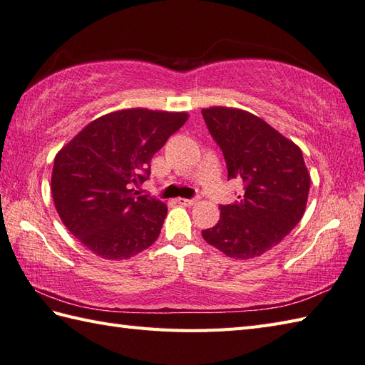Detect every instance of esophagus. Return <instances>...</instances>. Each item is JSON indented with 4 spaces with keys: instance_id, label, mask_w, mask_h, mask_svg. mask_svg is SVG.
Segmentation results:
<instances>
[{
    "instance_id": "obj_1",
    "label": "esophagus",
    "mask_w": 365,
    "mask_h": 365,
    "mask_svg": "<svg viewBox=\"0 0 365 365\" xmlns=\"http://www.w3.org/2000/svg\"><path fill=\"white\" fill-rule=\"evenodd\" d=\"M177 202L180 204V205H183V207H191V205L197 204V199H183V197H178Z\"/></svg>"
}]
</instances>
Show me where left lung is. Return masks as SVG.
Wrapping results in <instances>:
<instances>
[{
    "instance_id": "1",
    "label": "left lung",
    "mask_w": 365,
    "mask_h": 365,
    "mask_svg": "<svg viewBox=\"0 0 365 365\" xmlns=\"http://www.w3.org/2000/svg\"><path fill=\"white\" fill-rule=\"evenodd\" d=\"M202 115L224 153L229 178L245 190L234 204L221 205L220 221L202 237L227 257H259L281 243L306 212L311 175L302 152L245 110L212 106Z\"/></svg>"
}]
</instances>
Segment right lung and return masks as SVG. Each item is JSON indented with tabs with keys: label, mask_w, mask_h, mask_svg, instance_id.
<instances>
[{
	"label": "right lung",
	"mask_w": 365,
	"mask_h": 365,
	"mask_svg": "<svg viewBox=\"0 0 365 365\" xmlns=\"http://www.w3.org/2000/svg\"><path fill=\"white\" fill-rule=\"evenodd\" d=\"M188 119L187 113L119 110L88 123L54 157L51 195L61 221L106 260H123L155 243L168 207L138 196L150 160Z\"/></svg>",
	"instance_id": "1"
}]
</instances>
